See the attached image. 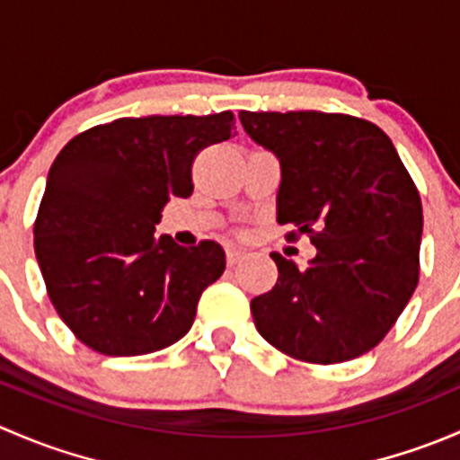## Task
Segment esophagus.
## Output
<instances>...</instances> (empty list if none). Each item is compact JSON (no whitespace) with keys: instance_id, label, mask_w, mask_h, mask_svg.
<instances>
[{"instance_id":"esophagus-1","label":"esophagus","mask_w":460,"mask_h":460,"mask_svg":"<svg viewBox=\"0 0 460 460\" xmlns=\"http://www.w3.org/2000/svg\"><path fill=\"white\" fill-rule=\"evenodd\" d=\"M244 256H247V253H244L243 249L226 247V264H229V267H235L238 262H243Z\"/></svg>"}]
</instances>
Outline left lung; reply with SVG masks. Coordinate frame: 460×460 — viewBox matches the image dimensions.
<instances>
[{"instance_id":"8db88e82","label":"left lung","mask_w":460,"mask_h":460,"mask_svg":"<svg viewBox=\"0 0 460 460\" xmlns=\"http://www.w3.org/2000/svg\"><path fill=\"white\" fill-rule=\"evenodd\" d=\"M244 131L282 166L278 222L309 235L307 269L271 253L278 282L252 300L260 336L296 360L345 363L374 349L419 285L423 204L392 140L323 111H243Z\"/></svg>"}]
</instances>
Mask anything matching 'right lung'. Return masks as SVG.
<instances>
[{
  "instance_id": "add662e5",
  "label": "right lung",
  "mask_w": 460,
  "mask_h": 460,
  "mask_svg": "<svg viewBox=\"0 0 460 460\" xmlns=\"http://www.w3.org/2000/svg\"><path fill=\"white\" fill-rule=\"evenodd\" d=\"M234 136V113L148 115L97 124L55 157L35 220V256L55 312L93 351L142 356L191 329L225 271L213 240L153 238L171 198L193 193L191 166Z\"/></svg>"
}]
</instances>
